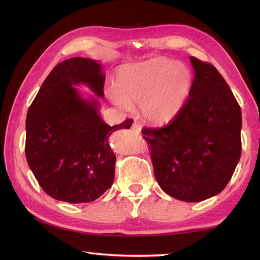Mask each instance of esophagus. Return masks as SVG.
I'll return each instance as SVG.
<instances>
[{"instance_id":"esophagus-1","label":"esophagus","mask_w":260,"mask_h":260,"mask_svg":"<svg viewBox=\"0 0 260 260\" xmlns=\"http://www.w3.org/2000/svg\"><path fill=\"white\" fill-rule=\"evenodd\" d=\"M131 130H133L135 134H140V133H141V130H142L141 124H140V123H137V122H134V123H133V125H131Z\"/></svg>"}]
</instances>
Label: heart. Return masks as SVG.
Segmentation results:
<instances>
[{"mask_svg":"<svg viewBox=\"0 0 260 260\" xmlns=\"http://www.w3.org/2000/svg\"><path fill=\"white\" fill-rule=\"evenodd\" d=\"M190 87V71L183 63L155 58L122 67L116 77V91H110L109 98L124 111L141 105L145 118L162 124L180 112Z\"/></svg>","mask_w":260,"mask_h":260,"instance_id":"1","label":"heart"}]
</instances>
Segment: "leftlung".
Here are the masks:
<instances>
[{"mask_svg": "<svg viewBox=\"0 0 260 260\" xmlns=\"http://www.w3.org/2000/svg\"><path fill=\"white\" fill-rule=\"evenodd\" d=\"M189 94L172 122L144 127L155 177L170 197L199 202L223 190L241 155V110L218 70L190 56Z\"/></svg>", "mask_w": 260, "mask_h": 260, "instance_id": "obj_1", "label": "left lung"}]
</instances>
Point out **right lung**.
Masks as SVG:
<instances>
[{"instance_id": "1", "label": "right lung", "mask_w": 260, "mask_h": 260, "mask_svg": "<svg viewBox=\"0 0 260 260\" xmlns=\"http://www.w3.org/2000/svg\"><path fill=\"white\" fill-rule=\"evenodd\" d=\"M101 63L71 58L56 65L28 109L26 158L40 187L55 200L92 202L112 186L116 156L109 144L113 131L129 129L133 119L110 126L95 98H81L74 85L85 84L104 97Z\"/></svg>"}]
</instances>
